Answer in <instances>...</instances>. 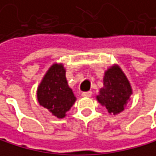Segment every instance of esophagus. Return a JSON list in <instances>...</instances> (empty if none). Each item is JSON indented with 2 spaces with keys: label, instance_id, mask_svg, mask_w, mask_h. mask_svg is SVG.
<instances>
[{
  "label": "esophagus",
  "instance_id": "34e87169",
  "mask_svg": "<svg viewBox=\"0 0 156 156\" xmlns=\"http://www.w3.org/2000/svg\"><path fill=\"white\" fill-rule=\"evenodd\" d=\"M83 97L84 98H90L92 96V92L91 91H87V92H83Z\"/></svg>",
  "mask_w": 156,
  "mask_h": 156
}]
</instances>
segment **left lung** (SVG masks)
Returning a JSON list of instances; mask_svg holds the SVG:
<instances>
[{
  "label": "left lung",
  "instance_id": "obj_1",
  "mask_svg": "<svg viewBox=\"0 0 156 156\" xmlns=\"http://www.w3.org/2000/svg\"><path fill=\"white\" fill-rule=\"evenodd\" d=\"M104 87L97 96L98 102L105 106L110 113L117 114L124 111L132 94L130 83L118 66L106 71L103 78Z\"/></svg>",
  "mask_w": 156,
  "mask_h": 156
}]
</instances>
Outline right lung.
I'll return each instance as SVG.
<instances>
[{
  "mask_svg": "<svg viewBox=\"0 0 156 156\" xmlns=\"http://www.w3.org/2000/svg\"><path fill=\"white\" fill-rule=\"evenodd\" d=\"M65 73L62 64H53L37 90L40 105L58 118L65 117L66 112L76 100L73 90L68 85Z\"/></svg>",
  "mask_w": 156,
  "mask_h": 156,
  "instance_id": "obj_1",
  "label": "right lung"
}]
</instances>
